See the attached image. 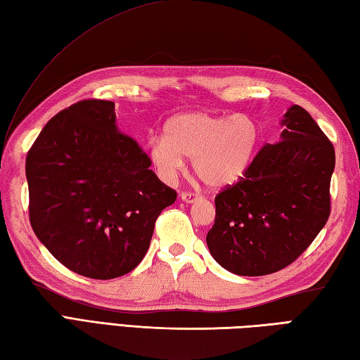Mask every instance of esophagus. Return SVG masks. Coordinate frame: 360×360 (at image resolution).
I'll list each match as a JSON object with an SVG mask.
<instances>
[{
	"mask_svg": "<svg viewBox=\"0 0 360 360\" xmlns=\"http://www.w3.org/2000/svg\"><path fill=\"white\" fill-rule=\"evenodd\" d=\"M201 196L200 195H193V193H181V201H184L187 204H193L196 201H200Z\"/></svg>",
	"mask_w": 360,
	"mask_h": 360,
	"instance_id": "1",
	"label": "esophagus"
}]
</instances>
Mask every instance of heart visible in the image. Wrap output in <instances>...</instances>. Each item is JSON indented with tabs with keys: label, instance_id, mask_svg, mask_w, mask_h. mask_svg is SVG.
I'll return each mask as SVG.
<instances>
[{
	"label": "heart",
	"instance_id": "b5f03b06",
	"mask_svg": "<svg viewBox=\"0 0 360 360\" xmlns=\"http://www.w3.org/2000/svg\"><path fill=\"white\" fill-rule=\"evenodd\" d=\"M262 145V128L250 114L190 111L167 122L165 137L148 142V158L167 184L192 159L193 170L210 188L240 182L254 165Z\"/></svg>",
	"mask_w": 360,
	"mask_h": 360
}]
</instances>
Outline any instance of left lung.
<instances>
[{
    "instance_id": "8db88e82",
    "label": "left lung",
    "mask_w": 360,
    "mask_h": 360,
    "mask_svg": "<svg viewBox=\"0 0 360 360\" xmlns=\"http://www.w3.org/2000/svg\"><path fill=\"white\" fill-rule=\"evenodd\" d=\"M277 143H266L235 186L215 198L207 246L226 271L259 277L300 257L330 217L333 143L302 106L292 105Z\"/></svg>"
}]
</instances>
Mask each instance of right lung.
<instances>
[{
    "instance_id": "obj_1",
    "label": "right lung",
    "mask_w": 360,
    "mask_h": 360,
    "mask_svg": "<svg viewBox=\"0 0 360 360\" xmlns=\"http://www.w3.org/2000/svg\"><path fill=\"white\" fill-rule=\"evenodd\" d=\"M120 133L114 103L82 101L44 125L26 158L29 218L60 263L96 280L142 262L155 223L176 192Z\"/></svg>"
}]
</instances>
